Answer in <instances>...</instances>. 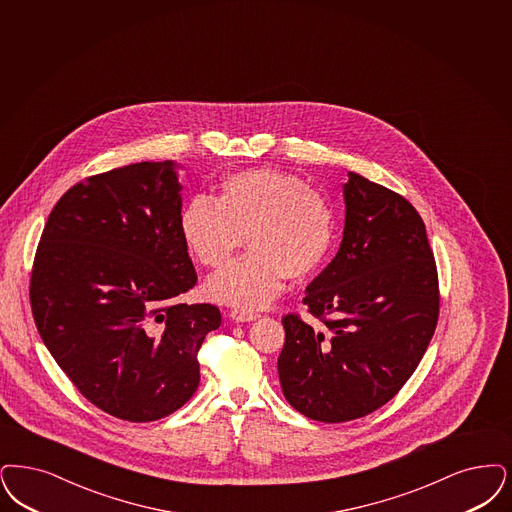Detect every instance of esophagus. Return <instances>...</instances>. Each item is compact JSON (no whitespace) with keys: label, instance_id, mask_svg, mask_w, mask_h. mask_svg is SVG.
<instances>
[{"label":"esophagus","instance_id":"esophagus-1","mask_svg":"<svg viewBox=\"0 0 512 512\" xmlns=\"http://www.w3.org/2000/svg\"><path fill=\"white\" fill-rule=\"evenodd\" d=\"M234 322H251V320H257V312L255 310H247V308H232L230 314H228Z\"/></svg>","mask_w":512,"mask_h":512}]
</instances>
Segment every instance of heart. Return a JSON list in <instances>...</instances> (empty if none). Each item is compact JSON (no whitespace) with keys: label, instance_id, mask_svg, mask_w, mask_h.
I'll use <instances>...</instances> for the list:
<instances>
[{"label":"heart","instance_id":"b5f03b06","mask_svg":"<svg viewBox=\"0 0 512 512\" xmlns=\"http://www.w3.org/2000/svg\"><path fill=\"white\" fill-rule=\"evenodd\" d=\"M179 228L188 253L209 268L225 265L246 236L249 251L213 274L205 293L251 310L274 299L286 276L305 280L326 263L335 215L328 198L301 177L247 169L223 179L215 200L192 198Z\"/></svg>","mask_w":512,"mask_h":512}]
</instances>
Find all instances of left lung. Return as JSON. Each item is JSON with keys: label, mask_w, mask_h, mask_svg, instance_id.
Wrapping results in <instances>:
<instances>
[{"label": "left lung", "mask_w": 512, "mask_h": 512, "mask_svg": "<svg viewBox=\"0 0 512 512\" xmlns=\"http://www.w3.org/2000/svg\"><path fill=\"white\" fill-rule=\"evenodd\" d=\"M343 242L307 287L310 326L286 314L278 375L308 419L345 423L385 406L434 335L440 291L427 230L408 200L348 173Z\"/></svg>", "instance_id": "left-lung-1"}]
</instances>
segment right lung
Segmentation results:
<instances>
[{
    "instance_id": "1",
    "label": "right lung",
    "mask_w": 512,
    "mask_h": 512,
    "mask_svg": "<svg viewBox=\"0 0 512 512\" xmlns=\"http://www.w3.org/2000/svg\"><path fill=\"white\" fill-rule=\"evenodd\" d=\"M173 162L87 177L53 207L34 257L30 305L59 368L83 396L131 423L167 417L200 385L215 305L173 303L196 286L181 238Z\"/></svg>"
}]
</instances>
